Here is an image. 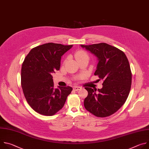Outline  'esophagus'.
Returning a JSON list of instances; mask_svg holds the SVG:
<instances>
[{
  "label": "esophagus",
  "mask_w": 149,
  "mask_h": 149,
  "mask_svg": "<svg viewBox=\"0 0 149 149\" xmlns=\"http://www.w3.org/2000/svg\"><path fill=\"white\" fill-rule=\"evenodd\" d=\"M73 89H74V90H75V91H78V90H79L81 89V87H77V86H75V87L73 88Z\"/></svg>",
  "instance_id": "esophagus-1"
}]
</instances>
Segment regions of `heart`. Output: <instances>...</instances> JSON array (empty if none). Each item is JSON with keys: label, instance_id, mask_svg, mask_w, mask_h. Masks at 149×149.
<instances>
[{"label": "heart", "instance_id": "heart-1", "mask_svg": "<svg viewBox=\"0 0 149 149\" xmlns=\"http://www.w3.org/2000/svg\"><path fill=\"white\" fill-rule=\"evenodd\" d=\"M75 58H76L77 61H78L81 60L84 58H88L89 59V56L86 52H85L84 51H78L75 54Z\"/></svg>", "mask_w": 149, "mask_h": 149}]
</instances>
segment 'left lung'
Here are the masks:
<instances>
[{"instance_id": "1", "label": "left lung", "mask_w": 149, "mask_h": 149, "mask_svg": "<svg viewBox=\"0 0 149 149\" xmlns=\"http://www.w3.org/2000/svg\"><path fill=\"white\" fill-rule=\"evenodd\" d=\"M95 55L98 61L94 73L103 80L101 89L86 87L88 95L84 101L86 109L98 117L110 116L117 111L129 96L132 74L125 54L106 43L81 45Z\"/></svg>"}]
</instances>
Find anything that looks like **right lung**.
<instances>
[{"label":"right lung","instance_id":"add662e5","mask_svg":"<svg viewBox=\"0 0 149 149\" xmlns=\"http://www.w3.org/2000/svg\"><path fill=\"white\" fill-rule=\"evenodd\" d=\"M72 47L51 42L32 48L26 56L21 70V86L28 103L36 112L51 116L64 105L72 88H54L52 75L59 70L61 56Z\"/></svg>","mask_w":149,"mask_h":149}]
</instances>
